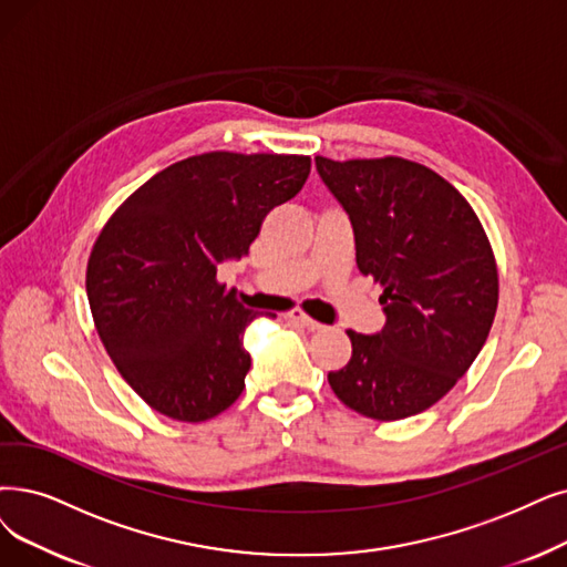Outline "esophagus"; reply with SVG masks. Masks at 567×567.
<instances>
[{
  "instance_id": "esophagus-1",
  "label": "esophagus",
  "mask_w": 567,
  "mask_h": 567,
  "mask_svg": "<svg viewBox=\"0 0 567 567\" xmlns=\"http://www.w3.org/2000/svg\"><path fill=\"white\" fill-rule=\"evenodd\" d=\"M288 319H290V321H296L298 326H302V328H307V330H311V332L323 328L319 321H313L311 316H309V313H305L302 309H292V311L288 313Z\"/></svg>"
}]
</instances>
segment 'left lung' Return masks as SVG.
Instances as JSON below:
<instances>
[{"mask_svg": "<svg viewBox=\"0 0 567 567\" xmlns=\"http://www.w3.org/2000/svg\"><path fill=\"white\" fill-rule=\"evenodd\" d=\"M316 169L349 214L358 269L381 284L386 313L377 334L347 330L351 360L328 374L330 389L368 419L421 414L456 386L491 332V241L467 199L425 165L316 155Z\"/></svg>", "mask_w": 567, "mask_h": 567, "instance_id": "8db88e82", "label": "left lung"}]
</instances>
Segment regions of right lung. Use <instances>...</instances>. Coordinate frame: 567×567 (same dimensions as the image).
I'll use <instances>...</instances> for the list:
<instances>
[{
  "label": "right lung",
  "mask_w": 567,
  "mask_h": 567,
  "mask_svg": "<svg viewBox=\"0 0 567 567\" xmlns=\"http://www.w3.org/2000/svg\"><path fill=\"white\" fill-rule=\"evenodd\" d=\"M309 155L212 151L157 172L113 212L87 258L85 290L113 365L155 412L199 423L241 395L256 319L218 284L265 216L296 197Z\"/></svg>",
  "instance_id": "1"
}]
</instances>
